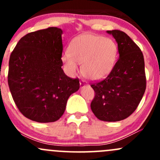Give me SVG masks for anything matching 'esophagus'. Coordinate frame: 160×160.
<instances>
[{
    "label": "esophagus",
    "instance_id": "obj_1",
    "mask_svg": "<svg viewBox=\"0 0 160 160\" xmlns=\"http://www.w3.org/2000/svg\"><path fill=\"white\" fill-rule=\"evenodd\" d=\"M80 87H81V88H83V87H84V86H86V85H88V83H87V82L85 81V80H81L80 81Z\"/></svg>",
    "mask_w": 160,
    "mask_h": 160
}]
</instances>
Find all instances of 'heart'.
I'll list each match as a JSON object with an SVG mask.
<instances>
[{
  "mask_svg": "<svg viewBox=\"0 0 160 160\" xmlns=\"http://www.w3.org/2000/svg\"><path fill=\"white\" fill-rule=\"evenodd\" d=\"M118 56V46L113 39L95 34H83L74 38L62 60L70 72L77 70V62L82 63L85 77L98 80L107 77L114 67Z\"/></svg>",
  "mask_w": 160,
  "mask_h": 160,
  "instance_id": "heart-1",
  "label": "heart"
}]
</instances>
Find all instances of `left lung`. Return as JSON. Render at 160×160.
I'll use <instances>...</instances> for the list:
<instances>
[{
	"instance_id": "left-lung-1",
	"label": "left lung",
	"mask_w": 160,
	"mask_h": 160,
	"mask_svg": "<svg viewBox=\"0 0 160 160\" xmlns=\"http://www.w3.org/2000/svg\"><path fill=\"white\" fill-rule=\"evenodd\" d=\"M118 47L119 58L104 80L91 83L94 98L90 108L104 122H118L130 116L138 108L146 88L142 52L124 32L108 31Z\"/></svg>"
}]
</instances>
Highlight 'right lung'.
I'll return each instance as SVG.
<instances>
[{
	"label": "right lung",
	"mask_w": 160,
	"mask_h": 160,
	"mask_svg": "<svg viewBox=\"0 0 160 160\" xmlns=\"http://www.w3.org/2000/svg\"><path fill=\"white\" fill-rule=\"evenodd\" d=\"M62 31L56 27L22 37L9 59V89L25 117L40 123L54 122L63 114L68 98L80 88L78 78L62 69Z\"/></svg>",
	"instance_id": "1"
}]
</instances>
